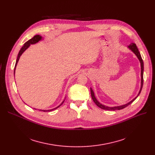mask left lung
Returning <instances> with one entry per match:
<instances>
[{
  "label": "left lung",
  "instance_id": "left-lung-1",
  "mask_svg": "<svg viewBox=\"0 0 155 155\" xmlns=\"http://www.w3.org/2000/svg\"><path fill=\"white\" fill-rule=\"evenodd\" d=\"M128 48L131 50L136 55V56L137 57V58L139 59L140 61V63H141V88H140V91L139 92V94H138L137 96H136L135 98L134 99H133L131 102H128L127 104H124V105H120V106H116V107H107V106H105V105H104L102 104H101L98 101H97L95 98V97L94 95V91H92V89L91 88V96H92V100L94 101V102H95V104L98 106L99 107L104 109V110H120V109H123L125 107H126L127 106H128L129 105L131 104V103L133 102V101L137 98V97H138V95H140V94L141 93V90H142V88H143V71H144V64H143V59L141 58V54L139 51V50H138V49L136 45V44L134 43H131V45H129L128 46Z\"/></svg>",
  "mask_w": 155,
  "mask_h": 155
}]
</instances>
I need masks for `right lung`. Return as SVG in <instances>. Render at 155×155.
I'll return each instance as SVG.
<instances>
[{"label": "right lung", "mask_w": 155, "mask_h": 155, "mask_svg": "<svg viewBox=\"0 0 155 155\" xmlns=\"http://www.w3.org/2000/svg\"><path fill=\"white\" fill-rule=\"evenodd\" d=\"M41 39H42V37L41 36H39V35H36V36H35L33 38H32L31 39H30L29 40H28L27 42H26L24 44L23 46L21 48V49L19 52V53H18V58H17V60H16V62H15V67H14V74H15V70L16 66H17L18 62V61H19V58L21 57V54L23 53V52H24V51H25L28 48H29V46H30V45L35 44V43H38V42L39 41H40ZM63 102H64V101H63V102L60 105H58V107H56V108H54V109H50V110H42V111H43V112H50V111H51V110H54V109H57V108H58L60 106H61V105L63 104Z\"/></svg>", "instance_id": "right-lung-1"}]
</instances>
